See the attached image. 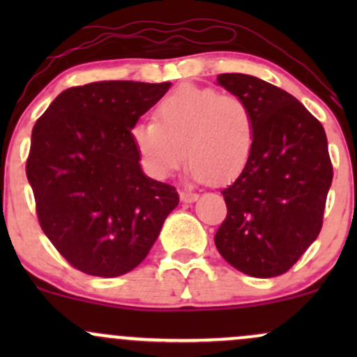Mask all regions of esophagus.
<instances>
[{"instance_id": "1", "label": "esophagus", "mask_w": 357, "mask_h": 357, "mask_svg": "<svg viewBox=\"0 0 357 357\" xmlns=\"http://www.w3.org/2000/svg\"><path fill=\"white\" fill-rule=\"evenodd\" d=\"M179 198H181L183 203H195L199 196L196 195V192H191V191H181L179 192Z\"/></svg>"}]
</instances>
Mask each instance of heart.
I'll return each instance as SVG.
<instances>
[{"mask_svg": "<svg viewBox=\"0 0 357 357\" xmlns=\"http://www.w3.org/2000/svg\"><path fill=\"white\" fill-rule=\"evenodd\" d=\"M132 141L154 178L171 176L188 155L191 181L227 183L248 165L255 121L240 97L186 84L162 97L155 121L134 127Z\"/></svg>", "mask_w": 357, "mask_h": 357, "instance_id": "1", "label": "heart"}]
</instances>
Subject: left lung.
<instances>
[{"label":"left lung","instance_id":"8db88e82","mask_svg":"<svg viewBox=\"0 0 357 357\" xmlns=\"http://www.w3.org/2000/svg\"><path fill=\"white\" fill-rule=\"evenodd\" d=\"M218 85L247 102L255 121L248 165L221 195L227 218L215 235L220 255L250 277L285 273L322 228L333 165L321 122L285 90L245 73Z\"/></svg>","mask_w":357,"mask_h":357}]
</instances>
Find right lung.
Listing matches in <instances>:
<instances>
[{
  "label": "right lung",
  "instance_id": "add662e5",
  "mask_svg": "<svg viewBox=\"0 0 357 357\" xmlns=\"http://www.w3.org/2000/svg\"><path fill=\"white\" fill-rule=\"evenodd\" d=\"M169 87L109 80L67 89L33 127L26 178L40 227L87 275L136 268L178 206L173 186L144 174L130 130Z\"/></svg>",
  "mask_w": 357,
  "mask_h": 357
}]
</instances>
